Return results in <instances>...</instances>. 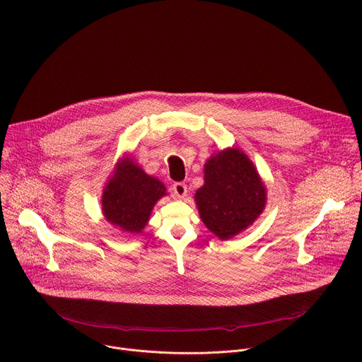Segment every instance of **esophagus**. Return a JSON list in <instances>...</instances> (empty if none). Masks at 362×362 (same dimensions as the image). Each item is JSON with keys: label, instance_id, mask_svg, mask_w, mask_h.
<instances>
[{"label": "esophagus", "instance_id": "34e87169", "mask_svg": "<svg viewBox=\"0 0 362 362\" xmlns=\"http://www.w3.org/2000/svg\"><path fill=\"white\" fill-rule=\"evenodd\" d=\"M172 190H173V193H175L176 197L182 199V197H185L186 193H187V186H186L183 182H176V183H173Z\"/></svg>", "mask_w": 362, "mask_h": 362}]
</instances>
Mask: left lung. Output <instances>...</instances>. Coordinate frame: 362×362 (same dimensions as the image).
<instances>
[{"label": "left lung", "mask_w": 362, "mask_h": 362, "mask_svg": "<svg viewBox=\"0 0 362 362\" xmlns=\"http://www.w3.org/2000/svg\"><path fill=\"white\" fill-rule=\"evenodd\" d=\"M194 199L206 228L229 239L262 214L267 192L246 154L228 148L204 165V185Z\"/></svg>", "instance_id": "left-lung-1"}]
</instances>
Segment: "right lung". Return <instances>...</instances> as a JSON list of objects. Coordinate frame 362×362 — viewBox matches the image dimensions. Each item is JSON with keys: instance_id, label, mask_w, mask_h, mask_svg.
<instances>
[{"instance_id": "right-lung-1", "label": "right lung", "mask_w": 362, "mask_h": 362, "mask_svg": "<svg viewBox=\"0 0 362 362\" xmlns=\"http://www.w3.org/2000/svg\"><path fill=\"white\" fill-rule=\"evenodd\" d=\"M165 194L162 182L146 175L132 159H126L103 193V214L122 230L140 233L154 203Z\"/></svg>"}]
</instances>
